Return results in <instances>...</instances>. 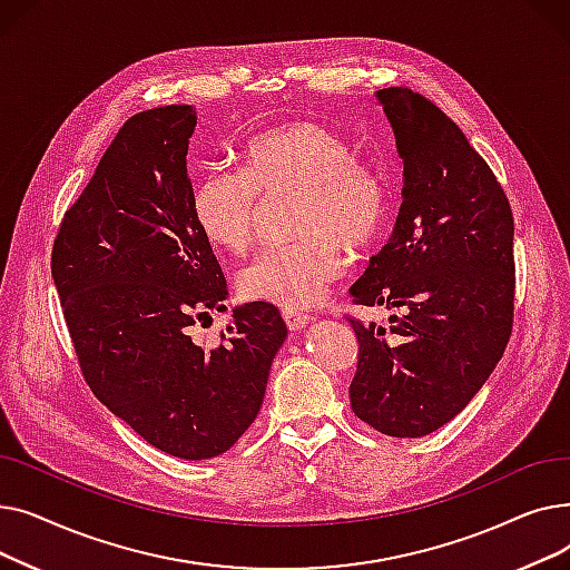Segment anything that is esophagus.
<instances>
[{
  "label": "esophagus",
  "mask_w": 570,
  "mask_h": 570,
  "mask_svg": "<svg viewBox=\"0 0 570 570\" xmlns=\"http://www.w3.org/2000/svg\"><path fill=\"white\" fill-rule=\"evenodd\" d=\"M282 316H284V321H286V325H288V331H303V327L309 323V316L305 314V312H301V309H291V307H286V309H282Z\"/></svg>",
  "instance_id": "1"
}]
</instances>
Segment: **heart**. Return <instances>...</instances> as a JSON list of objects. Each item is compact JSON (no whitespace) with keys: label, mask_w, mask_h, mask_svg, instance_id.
I'll return each instance as SVG.
<instances>
[{"label":"heart","mask_w":570,"mask_h":570,"mask_svg":"<svg viewBox=\"0 0 570 570\" xmlns=\"http://www.w3.org/2000/svg\"><path fill=\"white\" fill-rule=\"evenodd\" d=\"M301 187L295 219L309 233L269 243L237 273V288L252 301L305 307L383 233L391 196L376 170L355 161L348 142L316 122H288L254 136L243 149V173L213 168L191 189L194 219L209 243L243 252L254 239L258 194Z\"/></svg>","instance_id":"obj_1"}]
</instances>
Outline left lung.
Listing matches in <instances>:
<instances>
[{
    "mask_svg": "<svg viewBox=\"0 0 570 570\" xmlns=\"http://www.w3.org/2000/svg\"><path fill=\"white\" fill-rule=\"evenodd\" d=\"M404 164L387 245L351 286L355 305L400 309L391 327L348 318L353 413L381 434L425 436L473 400L513 331V213L462 129L409 87L376 92Z\"/></svg>",
    "mask_w": 570,
    "mask_h": 570,
    "instance_id": "8db88e82",
    "label": "left lung"
}]
</instances>
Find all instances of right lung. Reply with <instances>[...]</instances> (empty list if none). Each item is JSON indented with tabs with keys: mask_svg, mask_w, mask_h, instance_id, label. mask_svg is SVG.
Wrapping results in <instances>:
<instances>
[{
	"mask_svg": "<svg viewBox=\"0 0 570 570\" xmlns=\"http://www.w3.org/2000/svg\"><path fill=\"white\" fill-rule=\"evenodd\" d=\"M194 129V106L127 119L67 209L50 269L97 400L159 451L209 460L254 423L288 331L275 305L247 303L217 346L191 340L228 295L191 209Z\"/></svg>",
	"mask_w": 570,
	"mask_h": 570,
	"instance_id": "obj_1",
	"label": "right lung"
}]
</instances>
